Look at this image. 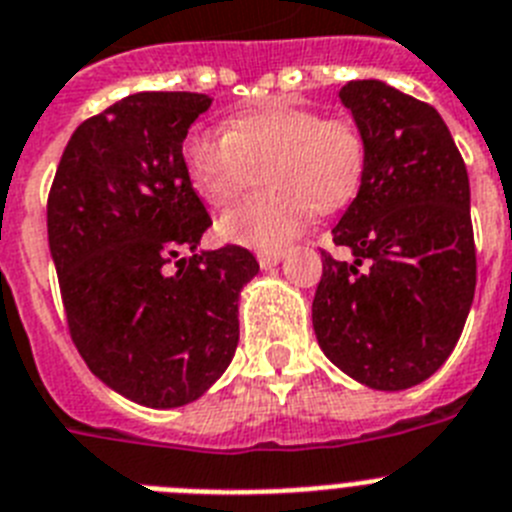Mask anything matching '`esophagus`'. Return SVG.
I'll use <instances>...</instances> for the list:
<instances>
[{"instance_id": "obj_1", "label": "esophagus", "mask_w": 512, "mask_h": 512, "mask_svg": "<svg viewBox=\"0 0 512 512\" xmlns=\"http://www.w3.org/2000/svg\"><path fill=\"white\" fill-rule=\"evenodd\" d=\"M283 257H286V252H257V262H260L262 270L275 268V265H278Z\"/></svg>"}]
</instances>
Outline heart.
I'll return each instance as SVG.
<instances>
[{
	"instance_id": "b5f03b06",
	"label": "heart",
	"mask_w": 512,
	"mask_h": 512,
	"mask_svg": "<svg viewBox=\"0 0 512 512\" xmlns=\"http://www.w3.org/2000/svg\"><path fill=\"white\" fill-rule=\"evenodd\" d=\"M182 157L198 195L216 208L268 177L265 193L219 219L221 237L260 250L299 237L314 211L348 206L366 175V144L353 123L286 102L237 113L226 133H190Z\"/></svg>"
}]
</instances>
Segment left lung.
Instances as JSON below:
<instances>
[{
  "label": "left lung",
  "instance_id": "1",
  "mask_svg": "<svg viewBox=\"0 0 512 512\" xmlns=\"http://www.w3.org/2000/svg\"><path fill=\"white\" fill-rule=\"evenodd\" d=\"M340 100L366 144V175L332 229L353 262L322 252L311 322L342 373L402 391L446 363L474 301L469 175L428 102L379 79L348 82Z\"/></svg>",
  "mask_w": 512,
  "mask_h": 512
}]
</instances>
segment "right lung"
<instances>
[{
  "mask_svg": "<svg viewBox=\"0 0 512 512\" xmlns=\"http://www.w3.org/2000/svg\"><path fill=\"white\" fill-rule=\"evenodd\" d=\"M211 102L123 97L71 133L48 195L71 340L102 384L151 410L195 402L221 379L239 342V293L260 273L237 244L198 252L211 216L182 141Z\"/></svg>",
  "mask_w": 512,
  "mask_h": 512,
  "instance_id": "obj_1",
  "label": "right lung"
}]
</instances>
